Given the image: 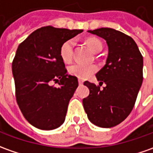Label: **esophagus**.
Segmentation results:
<instances>
[{"mask_svg":"<svg viewBox=\"0 0 153 153\" xmlns=\"http://www.w3.org/2000/svg\"><path fill=\"white\" fill-rule=\"evenodd\" d=\"M78 82H79V84H80V85H82L83 81L82 80V79H78Z\"/></svg>","mask_w":153,"mask_h":153,"instance_id":"1","label":"esophagus"}]
</instances>
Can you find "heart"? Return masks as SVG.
I'll return each mask as SVG.
<instances>
[{
  "mask_svg": "<svg viewBox=\"0 0 153 153\" xmlns=\"http://www.w3.org/2000/svg\"><path fill=\"white\" fill-rule=\"evenodd\" d=\"M87 44L95 53H98L102 50V43L97 38H90L87 40ZM75 41L68 40L62 44L60 50L61 57L65 62H70L73 57ZM97 67L95 65H84L81 63H75L69 67V72L80 79H86L96 72Z\"/></svg>",
  "mask_w": 153,
  "mask_h": 153,
  "instance_id": "1",
  "label": "heart"
}]
</instances>
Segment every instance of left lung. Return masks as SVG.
Returning a JSON list of instances; mask_svg holds the SVG:
<instances>
[{
	"mask_svg": "<svg viewBox=\"0 0 153 153\" xmlns=\"http://www.w3.org/2000/svg\"><path fill=\"white\" fill-rule=\"evenodd\" d=\"M100 36L108 46L106 65L96 74L100 87L86 81L90 94L82 100L87 117L94 125L110 128L131 113L143 83V58L134 40L119 30L99 28L87 30Z\"/></svg>",
	"mask_w": 153,
	"mask_h": 153,
	"instance_id": "8db88e82",
	"label": "left lung"
}]
</instances>
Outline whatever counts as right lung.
I'll return each mask as SVG.
<instances>
[{
	"label": "right lung",
	"instance_id": "1",
	"mask_svg": "<svg viewBox=\"0 0 153 153\" xmlns=\"http://www.w3.org/2000/svg\"><path fill=\"white\" fill-rule=\"evenodd\" d=\"M82 31L45 26L19 45L12 62L16 97L33 127L53 130L64 123L78 81L66 74L60 50L63 43ZM52 80L59 82L58 88L50 85Z\"/></svg>",
	"mask_w": 153,
	"mask_h": 153
}]
</instances>
